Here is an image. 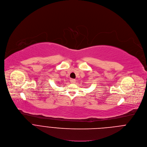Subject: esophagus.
Masks as SVG:
<instances>
[{"instance_id":"obj_1","label":"esophagus","mask_w":147,"mask_h":147,"mask_svg":"<svg viewBox=\"0 0 147 147\" xmlns=\"http://www.w3.org/2000/svg\"><path fill=\"white\" fill-rule=\"evenodd\" d=\"M70 82H71V83L74 84V83L76 82V80L75 79H71L70 80Z\"/></svg>"}]
</instances>
